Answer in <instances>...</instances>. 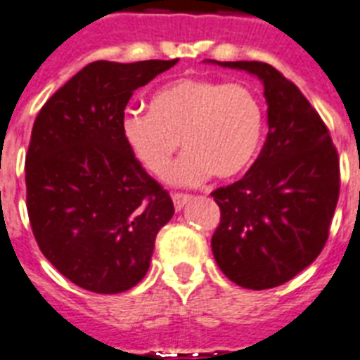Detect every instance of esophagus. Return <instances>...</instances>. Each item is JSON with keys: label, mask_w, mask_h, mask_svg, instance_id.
Listing matches in <instances>:
<instances>
[{"label": "esophagus", "mask_w": 360, "mask_h": 360, "mask_svg": "<svg viewBox=\"0 0 360 360\" xmlns=\"http://www.w3.org/2000/svg\"><path fill=\"white\" fill-rule=\"evenodd\" d=\"M172 200H174L175 210H181V209H183V207L186 205V203H188L190 200H192V195H188V194H174V195H172Z\"/></svg>", "instance_id": "obj_1"}]
</instances>
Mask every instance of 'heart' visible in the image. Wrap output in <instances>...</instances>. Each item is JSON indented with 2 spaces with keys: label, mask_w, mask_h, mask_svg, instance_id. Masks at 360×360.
<instances>
[{
  "label": "heart",
  "mask_w": 360,
  "mask_h": 360,
  "mask_svg": "<svg viewBox=\"0 0 360 360\" xmlns=\"http://www.w3.org/2000/svg\"><path fill=\"white\" fill-rule=\"evenodd\" d=\"M266 114L261 98L242 83L209 77H181L150 98V112L129 110L122 118V136L134 159L155 177L172 168L179 186L235 179L251 168L262 148Z\"/></svg>",
  "instance_id": "obj_1"
}]
</instances>
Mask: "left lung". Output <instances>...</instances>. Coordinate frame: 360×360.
Instances as JSON below:
<instances>
[{"label":"left lung","mask_w":360,"mask_h":360,"mask_svg":"<svg viewBox=\"0 0 360 360\" xmlns=\"http://www.w3.org/2000/svg\"><path fill=\"white\" fill-rule=\"evenodd\" d=\"M209 63L261 79L268 103L261 155L240 181L210 194L221 212L212 255L238 286L274 288L312 264L326 246L340 192L337 150L320 114L274 66Z\"/></svg>","instance_id":"8db88e82"}]
</instances>
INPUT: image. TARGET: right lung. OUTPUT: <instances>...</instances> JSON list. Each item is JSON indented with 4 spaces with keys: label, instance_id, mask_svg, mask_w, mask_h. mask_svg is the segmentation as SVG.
<instances>
[{
    "label": "right lung",
    "instance_id": "obj_1",
    "mask_svg": "<svg viewBox=\"0 0 360 360\" xmlns=\"http://www.w3.org/2000/svg\"><path fill=\"white\" fill-rule=\"evenodd\" d=\"M175 63H90L34 120L29 221L44 257L84 290L118 294L142 281L155 236L174 216L170 194L125 146L122 118L134 90Z\"/></svg>",
    "mask_w": 360,
    "mask_h": 360
}]
</instances>
